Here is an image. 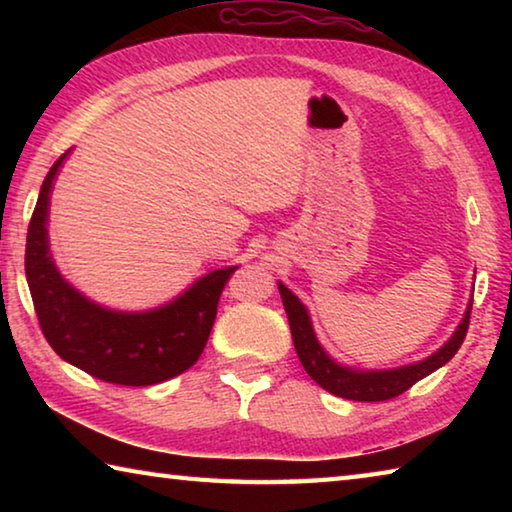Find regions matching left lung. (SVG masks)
<instances>
[{
  "label": "left lung",
  "instance_id": "1",
  "mask_svg": "<svg viewBox=\"0 0 512 512\" xmlns=\"http://www.w3.org/2000/svg\"><path fill=\"white\" fill-rule=\"evenodd\" d=\"M277 289H280L282 305H284V311H287L293 345H296L302 368H305L307 375L314 379L320 388H325L327 393H332L336 397H345V400H354V402H384V400H391V397L402 395L404 391H409L415 381L431 375L433 370L445 366V363L454 357L465 339L467 325H470L472 300L465 309L463 320L454 329L452 339H449L443 348L433 352L431 357L409 363V366H400V368L359 370V368L343 366V363L329 357L323 345H320L316 339V332H314V325H311V316L307 307L302 305L296 293H291L282 282H277Z\"/></svg>",
  "mask_w": 512,
  "mask_h": 512
}]
</instances>
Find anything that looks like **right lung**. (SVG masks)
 <instances>
[{
    "instance_id": "1",
    "label": "right lung",
    "mask_w": 512,
    "mask_h": 512,
    "mask_svg": "<svg viewBox=\"0 0 512 512\" xmlns=\"http://www.w3.org/2000/svg\"><path fill=\"white\" fill-rule=\"evenodd\" d=\"M49 169L27 232V271L42 334L60 359L121 386H153L192 368L210 339L221 291L237 266L210 271L180 296L146 311L99 305L69 284L51 257L49 203L60 167Z\"/></svg>"
}]
</instances>
